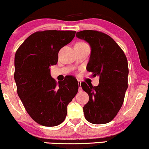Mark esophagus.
Returning <instances> with one entry per match:
<instances>
[{"label":"esophagus","mask_w":149,"mask_h":149,"mask_svg":"<svg viewBox=\"0 0 149 149\" xmlns=\"http://www.w3.org/2000/svg\"><path fill=\"white\" fill-rule=\"evenodd\" d=\"M78 83H79V91H82L81 86V81H78Z\"/></svg>","instance_id":"esophagus-1"}]
</instances>
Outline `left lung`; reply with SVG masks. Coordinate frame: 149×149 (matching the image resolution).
Segmentation results:
<instances>
[{
    "label": "left lung",
    "mask_w": 149,
    "mask_h": 149,
    "mask_svg": "<svg viewBox=\"0 0 149 149\" xmlns=\"http://www.w3.org/2000/svg\"><path fill=\"white\" fill-rule=\"evenodd\" d=\"M76 37L88 43L91 55L86 70L100 77L99 85L81 84L88 94L83 107L86 120L93 124L109 123L116 116L124 101L127 88L128 65L125 55L107 34L93 30L76 33Z\"/></svg>",
    "instance_id": "obj_1"
}]
</instances>
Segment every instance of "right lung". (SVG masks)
<instances>
[{
  "label": "right lung",
  "instance_id": "right-lung-1",
  "mask_svg": "<svg viewBox=\"0 0 149 149\" xmlns=\"http://www.w3.org/2000/svg\"><path fill=\"white\" fill-rule=\"evenodd\" d=\"M75 31L47 30L30 35L17 49L14 80L26 112L40 125L52 127L62 123L67 106L79 89L76 79L66 76L58 82L50 75L60 49L73 40Z\"/></svg>",
  "mask_w": 149,
  "mask_h": 149
}]
</instances>
